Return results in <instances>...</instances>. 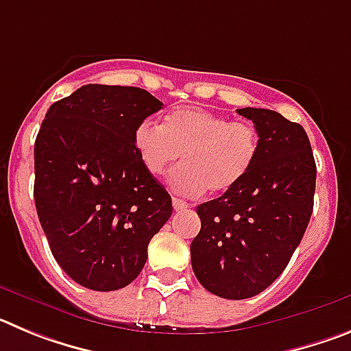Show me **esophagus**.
I'll return each instance as SVG.
<instances>
[{"instance_id": "esophagus-1", "label": "esophagus", "mask_w": 351, "mask_h": 351, "mask_svg": "<svg viewBox=\"0 0 351 351\" xmlns=\"http://www.w3.org/2000/svg\"><path fill=\"white\" fill-rule=\"evenodd\" d=\"M172 206L176 210H182V209H188V207H190V204L184 202V200H181V198H172Z\"/></svg>"}]
</instances>
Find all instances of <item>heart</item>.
Instances as JSON below:
<instances>
[{
  "label": "heart",
  "mask_w": 351,
  "mask_h": 351,
  "mask_svg": "<svg viewBox=\"0 0 351 351\" xmlns=\"http://www.w3.org/2000/svg\"><path fill=\"white\" fill-rule=\"evenodd\" d=\"M133 145L149 173L160 176L181 156L169 184L186 197L225 193L243 181L255 165L260 133L250 121L234 119L202 107L176 108L163 125L141 121Z\"/></svg>",
  "instance_id": "heart-1"
}]
</instances>
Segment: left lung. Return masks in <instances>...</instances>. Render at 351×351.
<instances>
[{"mask_svg": "<svg viewBox=\"0 0 351 351\" xmlns=\"http://www.w3.org/2000/svg\"><path fill=\"white\" fill-rule=\"evenodd\" d=\"M260 133L255 165L219 198L197 207L191 267L206 290L241 300L271 287L300 244L313 214L316 165L297 123L267 108H237Z\"/></svg>", "mask_w": 351, "mask_h": 351, "instance_id": "1", "label": "left lung"}]
</instances>
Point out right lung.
Returning a JSON list of instances; mask_svg holds the SVG:
<instances>
[{"instance_id":"1","label":"right lung","mask_w":351,"mask_h":351,"mask_svg":"<svg viewBox=\"0 0 351 351\" xmlns=\"http://www.w3.org/2000/svg\"><path fill=\"white\" fill-rule=\"evenodd\" d=\"M163 107L141 88L88 84L56 101L35 142V206L52 255L75 283L110 291L132 283L172 198L133 145Z\"/></svg>"}]
</instances>
